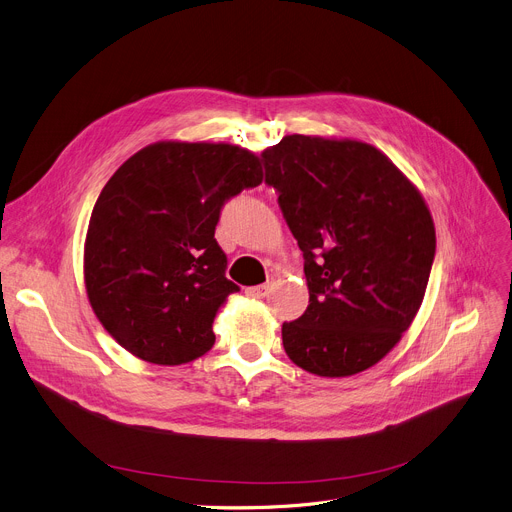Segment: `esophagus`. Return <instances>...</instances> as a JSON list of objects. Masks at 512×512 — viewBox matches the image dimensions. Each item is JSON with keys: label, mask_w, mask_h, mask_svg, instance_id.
<instances>
[{"label": "esophagus", "mask_w": 512, "mask_h": 512, "mask_svg": "<svg viewBox=\"0 0 512 512\" xmlns=\"http://www.w3.org/2000/svg\"><path fill=\"white\" fill-rule=\"evenodd\" d=\"M266 293H268V285H256V287H248V289H246V295H248V297H254V299L266 297Z\"/></svg>", "instance_id": "obj_1"}]
</instances>
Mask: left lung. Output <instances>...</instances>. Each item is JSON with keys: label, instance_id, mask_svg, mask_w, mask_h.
Returning <instances> with one entry per match:
<instances>
[{"label": "left lung", "instance_id": "8db88e82", "mask_svg": "<svg viewBox=\"0 0 512 512\" xmlns=\"http://www.w3.org/2000/svg\"><path fill=\"white\" fill-rule=\"evenodd\" d=\"M262 161L310 289L306 312L283 322L285 353L326 378L372 368L399 343L428 287L436 231L422 194L357 140L291 134Z\"/></svg>", "mask_w": 512, "mask_h": 512}]
</instances>
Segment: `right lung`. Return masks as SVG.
I'll return each mask as SVG.
<instances>
[{"mask_svg": "<svg viewBox=\"0 0 512 512\" xmlns=\"http://www.w3.org/2000/svg\"><path fill=\"white\" fill-rule=\"evenodd\" d=\"M260 184L254 153L208 142L150 144L113 173L90 215L84 283L119 345L159 366L215 345L217 310L239 291L215 229L225 202Z\"/></svg>", "mask_w": 512, "mask_h": 512, "instance_id": "1", "label": "right lung"}]
</instances>
